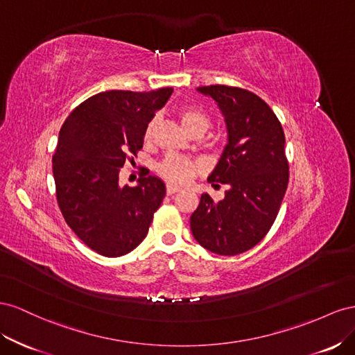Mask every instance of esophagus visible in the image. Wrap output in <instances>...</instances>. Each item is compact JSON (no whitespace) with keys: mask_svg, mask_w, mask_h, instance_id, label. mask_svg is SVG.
<instances>
[{"mask_svg":"<svg viewBox=\"0 0 355 355\" xmlns=\"http://www.w3.org/2000/svg\"><path fill=\"white\" fill-rule=\"evenodd\" d=\"M177 191H180V187L172 186V184H168V186H166V193H168V195H174V193H177Z\"/></svg>","mask_w":355,"mask_h":355,"instance_id":"obj_1","label":"esophagus"}]
</instances>
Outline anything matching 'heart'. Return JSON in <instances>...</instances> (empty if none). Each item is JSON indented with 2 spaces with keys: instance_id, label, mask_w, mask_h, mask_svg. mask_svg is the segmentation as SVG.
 Here are the masks:
<instances>
[{
  "instance_id": "heart-1",
  "label": "heart",
  "mask_w": 355,
  "mask_h": 355,
  "mask_svg": "<svg viewBox=\"0 0 355 355\" xmlns=\"http://www.w3.org/2000/svg\"><path fill=\"white\" fill-rule=\"evenodd\" d=\"M180 120L183 126L186 128L187 132L193 129H202L205 132L209 126V117L204 111L199 108H193V107H184L180 110ZM155 125L156 121L151 120L147 129L144 138L146 141H150L153 138V132H155ZM198 171V165L196 162H193L191 159L181 156V155H168L164 160L160 162L157 165V172L160 177H164L169 183L174 184H187L196 175Z\"/></svg>"
}]
</instances>
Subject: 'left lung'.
Instances as JSON below:
<instances>
[{
	"label": "left lung",
	"mask_w": 355,
	"mask_h": 355,
	"mask_svg": "<svg viewBox=\"0 0 355 355\" xmlns=\"http://www.w3.org/2000/svg\"><path fill=\"white\" fill-rule=\"evenodd\" d=\"M198 90L225 116L227 144L208 181L227 190L218 202L200 196L190 229L208 251L236 256L257 245L278 216L288 184L284 130L272 108L250 90L223 85Z\"/></svg>",
	"instance_id": "8db88e82"
}]
</instances>
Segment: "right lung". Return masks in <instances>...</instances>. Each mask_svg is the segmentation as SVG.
<instances>
[{
  "mask_svg": "<svg viewBox=\"0 0 355 355\" xmlns=\"http://www.w3.org/2000/svg\"><path fill=\"white\" fill-rule=\"evenodd\" d=\"M171 94L172 87L107 90L76 107L59 130L52 159L58 205L71 230L101 256L137 248L165 198L164 181L148 172L135 187H121L119 174L143 148L148 123Z\"/></svg>",
  "mask_w": 355,
  "mask_h": 355,
  "instance_id": "obj_1",
  "label": "right lung"
}]
</instances>
